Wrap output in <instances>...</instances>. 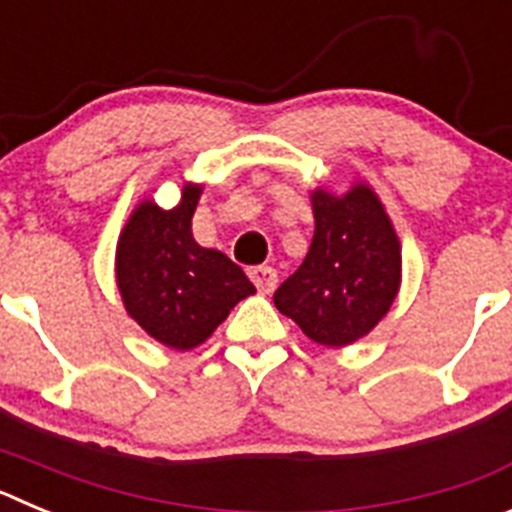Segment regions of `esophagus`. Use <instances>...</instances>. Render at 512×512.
<instances>
[{
    "label": "esophagus",
    "instance_id": "obj_1",
    "mask_svg": "<svg viewBox=\"0 0 512 512\" xmlns=\"http://www.w3.org/2000/svg\"><path fill=\"white\" fill-rule=\"evenodd\" d=\"M248 277H251V282L256 284V289L264 292V295L274 292V287H277L279 282L277 269H271V266H253V269L248 271Z\"/></svg>",
    "mask_w": 512,
    "mask_h": 512
}]
</instances>
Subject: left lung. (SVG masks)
I'll list each match as a JSON object with an SVG mask.
<instances>
[{
  "instance_id": "left-lung-1",
  "label": "left lung",
  "mask_w": 512,
  "mask_h": 512,
  "mask_svg": "<svg viewBox=\"0 0 512 512\" xmlns=\"http://www.w3.org/2000/svg\"><path fill=\"white\" fill-rule=\"evenodd\" d=\"M310 251L274 292V305L310 341L343 348L369 336L402 282V246L379 194L356 179L346 192L312 189Z\"/></svg>"
}]
</instances>
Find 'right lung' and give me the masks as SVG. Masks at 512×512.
Wrapping results in <instances>:
<instances>
[{"mask_svg": "<svg viewBox=\"0 0 512 512\" xmlns=\"http://www.w3.org/2000/svg\"><path fill=\"white\" fill-rule=\"evenodd\" d=\"M202 184L187 182L171 210L140 200L120 230L115 277L130 318L164 346L205 343L235 305L256 292L223 251L194 241L192 215Z\"/></svg>", "mask_w": 512, "mask_h": 512, "instance_id": "right-lung-1", "label": "right lung"}]
</instances>
